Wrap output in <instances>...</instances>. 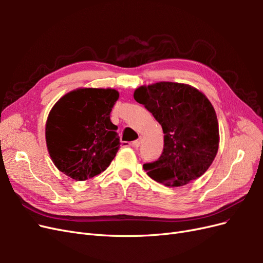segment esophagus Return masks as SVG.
I'll return each instance as SVG.
<instances>
[{"label": "esophagus", "instance_id": "34e87169", "mask_svg": "<svg viewBox=\"0 0 263 263\" xmlns=\"http://www.w3.org/2000/svg\"><path fill=\"white\" fill-rule=\"evenodd\" d=\"M140 142H141V138H138V139L134 140V141L132 142V146L135 147V148H138V147L140 146Z\"/></svg>", "mask_w": 263, "mask_h": 263}]
</instances>
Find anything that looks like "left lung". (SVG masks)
<instances>
[{"label": "left lung", "mask_w": 263, "mask_h": 263, "mask_svg": "<svg viewBox=\"0 0 263 263\" xmlns=\"http://www.w3.org/2000/svg\"><path fill=\"white\" fill-rule=\"evenodd\" d=\"M134 99L161 125L164 146L157 161L145 163L147 174L166 186H182L208 171L217 155L218 122L210 100L184 83L142 85Z\"/></svg>", "instance_id": "1"}]
</instances>
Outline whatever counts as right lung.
<instances>
[{"instance_id":"obj_1","label":"right lung","mask_w":263,"mask_h":263,"mask_svg":"<svg viewBox=\"0 0 263 263\" xmlns=\"http://www.w3.org/2000/svg\"><path fill=\"white\" fill-rule=\"evenodd\" d=\"M114 89L81 87L55 103L46 122V144L57 169L76 181L106 170L121 146L110 112Z\"/></svg>"}]
</instances>
